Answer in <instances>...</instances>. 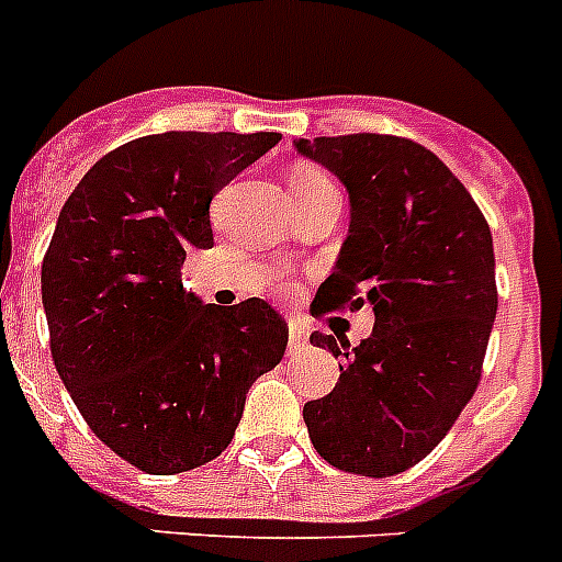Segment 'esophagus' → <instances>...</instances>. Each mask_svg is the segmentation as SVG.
Masks as SVG:
<instances>
[{"label":"esophagus","instance_id":"esophagus-1","mask_svg":"<svg viewBox=\"0 0 562 562\" xmlns=\"http://www.w3.org/2000/svg\"><path fill=\"white\" fill-rule=\"evenodd\" d=\"M306 338H310V329L304 321L290 318V352H301L306 347Z\"/></svg>","mask_w":562,"mask_h":562}]
</instances>
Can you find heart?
<instances>
[{"label": "heart", "mask_w": 562, "mask_h": 562, "mask_svg": "<svg viewBox=\"0 0 562 562\" xmlns=\"http://www.w3.org/2000/svg\"><path fill=\"white\" fill-rule=\"evenodd\" d=\"M315 179H324V172H318V170H299V172H295V176H292V190H295V187H301V184H310V181H315ZM272 290H276V292H286V290H290V278H286V276H276V281H272Z\"/></svg>", "instance_id": "1"}]
</instances>
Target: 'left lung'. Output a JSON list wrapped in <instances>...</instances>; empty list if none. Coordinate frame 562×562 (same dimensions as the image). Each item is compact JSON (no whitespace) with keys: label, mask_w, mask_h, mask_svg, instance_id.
<instances>
[{"label":"left lung","mask_w":562,"mask_h":562,"mask_svg":"<svg viewBox=\"0 0 562 562\" xmlns=\"http://www.w3.org/2000/svg\"><path fill=\"white\" fill-rule=\"evenodd\" d=\"M295 147L349 193V235L313 315L363 304L375 313L358 347L310 335L340 358V378L304 404V424L329 467L390 477L446 438L481 383L497 315L492 233L467 187L424 144L352 133Z\"/></svg>","instance_id":"1"}]
</instances>
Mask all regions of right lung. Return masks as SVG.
I'll return each mask as SVG.
<instances>
[{
    "instance_id": "add662e5",
    "label": "right lung",
    "mask_w": 562,
    "mask_h": 562,
    "mask_svg": "<svg viewBox=\"0 0 562 562\" xmlns=\"http://www.w3.org/2000/svg\"><path fill=\"white\" fill-rule=\"evenodd\" d=\"M281 133L170 131L85 172L42 261L50 355L93 435L147 474L224 452L249 386L281 363L284 318L267 301L201 304L181 284L213 247L210 201Z\"/></svg>"
}]
</instances>
